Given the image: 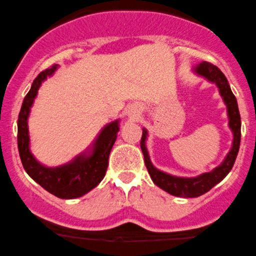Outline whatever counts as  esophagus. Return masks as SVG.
Returning <instances> with one entry per match:
<instances>
[{
	"label": "esophagus",
	"instance_id": "1",
	"mask_svg": "<svg viewBox=\"0 0 256 256\" xmlns=\"http://www.w3.org/2000/svg\"><path fill=\"white\" fill-rule=\"evenodd\" d=\"M138 112H140V110H138V108H132L130 109V112H129V114H130V116H132V118H134V116H136V115H138Z\"/></svg>",
	"mask_w": 256,
	"mask_h": 256
}]
</instances>
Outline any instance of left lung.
<instances>
[{
  "label": "left lung",
  "instance_id": "left-lung-1",
  "mask_svg": "<svg viewBox=\"0 0 256 256\" xmlns=\"http://www.w3.org/2000/svg\"><path fill=\"white\" fill-rule=\"evenodd\" d=\"M192 70H193L194 74L201 76V78L207 80L208 82L216 86L218 89V94L221 95L226 104V108H227L228 126H230L232 134H233V141H232L230 150L227 152L224 161L218 167L212 169L210 172H202L198 176H176V175H172L164 170H160V169H158L152 164L150 156H149L147 144H146V141H147L148 138V130L146 128L142 129V138L140 144L144 156L146 167L148 169V172L150 175L152 182L158 187L164 189V192H167L170 195L186 198L201 196L202 194L207 193L214 186H216L218 182H221L227 176L228 172L233 168L235 160H236L241 140V118L240 112H238V101L233 92H232L230 84H228L224 72L216 66L212 64L209 62L198 63V64L194 66Z\"/></svg>",
  "mask_w": 256,
  "mask_h": 256
}]
</instances>
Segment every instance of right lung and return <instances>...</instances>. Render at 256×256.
I'll list each match as a JSON object with an SVG mask.
<instances>
[{
	"label": "right lung",
	"mask_w": 256,
	"mask_h": 256,
	"mask_svg": "<svg viewBox=\"0 0 256 256\" xmlns=\"http://www.w3.org/2000/svg\"><path fill=\"white\" fill-rule=\"evenodd\" d=\"M58 68V66L54 64L40 72L23 100L18 120V146L26 174L50 194L69 200L84 196L104 178L109 154L120 130V118L106 124L92 144L67 164L48 167L36 160L30 150L28 118L42 82L52 76Z\"/></svg>",
	"instance_id": "add662e5"
}]
</instances>
